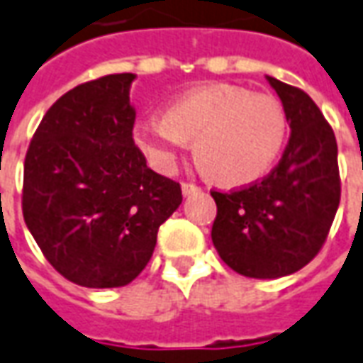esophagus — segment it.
Returning <instances> with one entry per match:
<instances>
[{
    "label": "esophagus",
    "mask_w": 363,
    "mask_h": 363,
    "mask_svg": "<svg viewBox=\"0 0 363 363\" xmlns=\"http://www.w3.org/2000/svg\"><path fill=\"white\" fill-rule=\"evenodd\" d=\"M201 187L196 186V184H191V182H184L182 184V191H184V196H191V194H197Z\"/></svg>",
    "instance_id": "obj_1"
}]
</instances>
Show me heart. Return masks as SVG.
I'll return each mask as SVG.
<instances>
[{
	"label": "heart",
	"mask_w": 363,
	"mask_h": 363,
	"mask_svg": "<svg viewBox=\"0 0 363 363\" xmlns=\"http://www.w3.org/2000/svg\"><path fill=\"white\" fill-rule=\"evenodd\" d=\"M289 132L282 104L233 84H207L177 96L164 120H144L134 130L138 148L162 172L196 142L199 164L215 182L237 187L264 177L281 156Z\"/></svg>",
	"instance_id": "1"
}]
</instances>
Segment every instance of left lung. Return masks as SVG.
Listing matches in <instances>:
<instances>
[{"instance_id":"1","label":"left lung","mask_w":363,"mask_h":363,"mask_svg":"<svg viewBox=\"0 0 363 363\" xmlns=\"http://www.w3.org/2000/svg\"><path fill=\"white\" fill-rule=\"evenodd\" d=\"M267 79L291 126L281 162L249 186L211 191L215 249L251 279H279L306 267L326 243L340 206L338 144L328 120L298 86Z\"/></svg>"}]
</instances>
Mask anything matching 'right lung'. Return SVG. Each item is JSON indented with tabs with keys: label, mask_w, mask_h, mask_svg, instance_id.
Segmentation results:
<instances>
[{
	"label": "right lung",
	"mask_w": 363,
	"mask_h": 363,
	"mask_svg": "<svg viewBox=\"0 0 363 363\" xmlns=\"http://www.w3.org/2000/svg\"><path fill=\"white\" fill-rule=\"evenodd\" d=\"M134 79L106 74L65 92L25 154V225L52 269L86 289L134 281L182 203V186L150 169L134 144Z\"/></svg>",
	"instance_id": "add662e5"
}]
</instances>
